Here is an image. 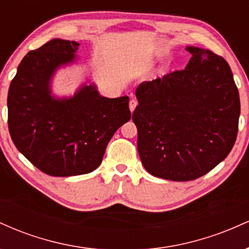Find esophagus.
Masks as SVG:
<instances>
[{"label":"esophagus","mask_w":249,"mask_h":249,"mask_svg":"<svg viewBox=\"0 0 249 249\" xmlns=\"http://www.w3.org/2000/svg\"><path fill=\"white\" fill-rule=\"evenodd\" d=\"M137 104H138V102H137L136 99H131L130 103H128V105H130V111H131V112H133L134 108H136V107H137Z\"/></svg>","instance_id":"34e87169"}]
</instances>
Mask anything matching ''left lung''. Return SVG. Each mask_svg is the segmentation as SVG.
<instances>
[{
	"mask_svg": "<svg viewBox=\"0 0 249 249\" xmlns=\"http://www.w3.org/2000/svg\"><path fill=\"white\" fill-rule=\"evenodd\" d=\"M186 51L192 57L185 70L138 85L132 115L145 170L173 181L199 178L224 160L235 142L240 117L228 63L202 48Z\"/></svg>",
	"mask_w": 249,
	"mask_h": 249,
	"instance_id": "left-lung-1",
	"label": "left lung"
}]
</instances>
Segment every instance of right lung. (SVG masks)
Wrapping results in <instances>:
<instances>
[{
  "mask_svg": "<svg viewBox=\"0 0 249 249\" xmlns=\"http://www.w3.org/2000/svg\"><path fill=\"white\" fill-rule=\"evenodd\" d=\"M75 41L53 38L19 63L8 92V125L14 144L31 164L53 177L92 172L115 132L130 121L128 97L107 98L95 83L73 96L57 97L56 71L78 61Z\"/></svg>",
  "mask_w": 249,
  "mask_h": 249,
  "instance_id": "right-lung-1",
  "label": "right lung"
}]
</instances>
